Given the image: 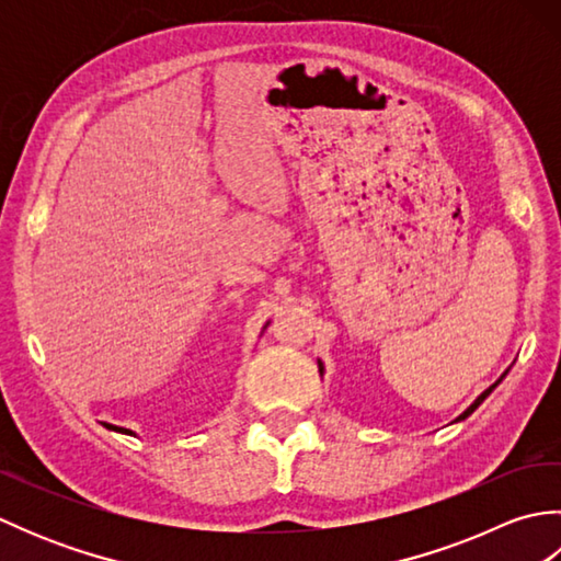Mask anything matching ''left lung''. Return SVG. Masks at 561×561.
Returning a JSON list of instances; mask_svg holds the SVG:
<instances>
[{
    "label": "left lung",
    "instance_id": "1",
    "mask_svg": "<svg viewBox=\"0 0 561 561\" xmlns=\"http://www.w3.org/2000/svg\"><path fill=\"white\" fill-rule=\"evenodd\" d=\"M499 380H502V378H499ZM499 380H496V383H494V386H492V388H486V390H484V392H482V396H480V398H478V400H474V402H472V404H470V408H468V410H465V412H462V414H460V416H458V420H465V416H468V414H472V412H474V410H478V408H480V404H482V402H484V398H486V396H490V392H492V390H494V388H496V386H499Z\"/></svg>",
    "mask_w": 561,
    "mask_h": 561
}]
</instances>
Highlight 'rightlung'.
<instances>
[{
    "label": "right lung",
    "mask_w": 561,
    "mask_h": 561,
    "mask_svg": "<svg viewBox=\"0 0 561 561\" xmlns=\"http://www.w3.org/2000/svg\"><path fill=\"white\" fill-rule=\"evenodd\" d=\"M105 424V422H103ZM108 428H113V432H123V434H133V432H127V428H123V426H113V424H105Z\"/></svg>",
    "instance_id": "1"
}]
</instances>
